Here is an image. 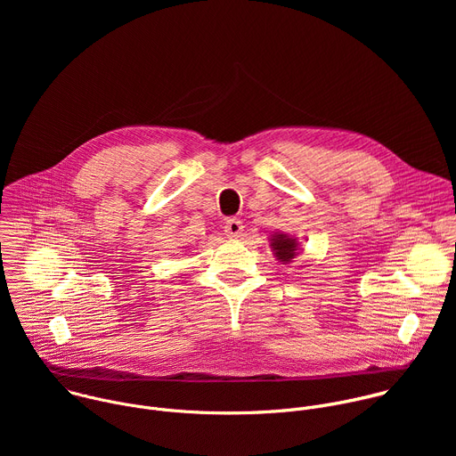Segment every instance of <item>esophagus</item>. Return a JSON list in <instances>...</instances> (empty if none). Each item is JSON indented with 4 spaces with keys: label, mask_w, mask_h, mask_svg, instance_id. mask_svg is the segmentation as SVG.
Segmentation results:
<instances>
[{
    "label": "esophagus",
    "mask_w": 456,
    "mask_h": 456,
    "mask_svg": "<svg viewBox=\"0 0 456 456\" xmlns=\"http://www.w3.org/2000/svg\"><path fill=\"white\" fill-rule=\"evenodd\" d=\"M225 234L229 236V238H238V236H241V232H243V224L238 220V218H229L227 222H225Z\"/></svg>",
    "instance_id": "34e87169"
}]
</instances>
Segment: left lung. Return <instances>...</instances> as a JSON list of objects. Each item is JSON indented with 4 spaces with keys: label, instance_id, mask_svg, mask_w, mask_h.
Returning a JSON list of instances; mask_svg holds the SVG:
<instances>
[{
    "label": "left lung",
    "instance_id": "8db88e82",
    "mask_svg": "<svg viewBox=\"0 0 456 456\" xmlns=\"http://www.w3.org/2000/svg\"><path fill=\"white\" fill-rule=\"evenodd\" d=\"M271 247H273L276 257L283 264H289L290 259L296 256V250H297L296 240L287 236V234H273Z\"/></svg>",
    "mask_w": 456,
    "mask_h": 456
}]
</instances>
